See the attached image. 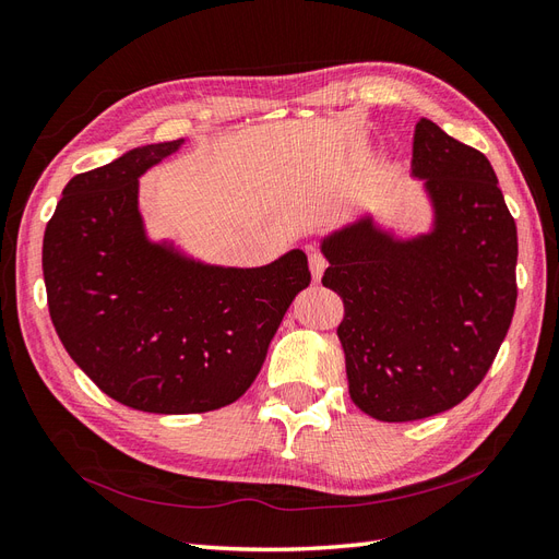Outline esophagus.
Here are the masks:
<instances>
[{"instance_id":"esophagus-1","label":"esophagus","mask_w":559,"mask_h":559,"mask_svg":"<svg viewBox=\"0 0 559 559\" xmlns=\"http://www.w3.org/2000/svg\"><path fill=\"white\" fill-rule=\"evenodd\" d=\"M324 267H326L324 255L310 253V273H312V280H314V282H320V277H322V273H324Z\"/></svg>"}]
</instances>
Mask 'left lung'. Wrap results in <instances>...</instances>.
Returning a JSON list of instances; mask_svg holds the SVG:
<instances>
[{
    "label": "left lung",
    "mask_w": 559,
    "mask_h": 559,
    "mask_svg": "<svg viewBox=\"0 0 559 559\" xmlns=\"http://www.w3.org/2000/svg\"><path fill=\"white\" fill-rule=\"evenodd\" d=\"M432 230L397 239L359 218L322 239L343 298L350 397L385 424L442 414L485 379L518 300V228L489 159L430 119L414 131Z\"/></svg>",
    "instance_id": "8db88e82"
}]
</instances>
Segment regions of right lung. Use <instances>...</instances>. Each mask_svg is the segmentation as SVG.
I'll return each instance as SVG.
<instances>
[{
  "label": "right lung",
  "instance_id": "1",
  "mask_svg": "<svg viewBox=\"0 0 559 559\" xmlns=\"http://www.w3.org/2000/svg\"><path fill=\"white\" fill-rule=\"evenodd\" d=\"M180 145L133 147L74 176L41 247L49 314L68 355L105 395L150 414H204L242 397L310 284L300 249L263 267H221L150 242L139 178Z\"/></svg>",
  "mask_w": 559,
  "mask_h": 559
}]
</instances>
